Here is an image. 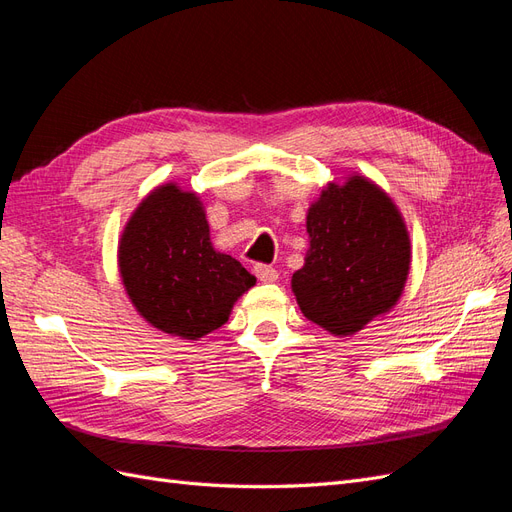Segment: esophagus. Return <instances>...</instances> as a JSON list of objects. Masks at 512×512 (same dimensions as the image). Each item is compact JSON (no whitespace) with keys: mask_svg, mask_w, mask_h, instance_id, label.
Wrapping results in <instances>:
<instances>
[{"mask_svg":"<svg viewBox=\"0 0 512 512\" xmlns=\"http://www.w3.org/2000/svg\"><path fill=\"white\" fill-rule=\"evenodd\" d=\"M254 275L260 282H275L277 280V271L271 265H256Z\"/></svg>","mask_w":512,"mask_h":512,"instance_id":"esophagus-1","label":"esophagus"}]
</instances>
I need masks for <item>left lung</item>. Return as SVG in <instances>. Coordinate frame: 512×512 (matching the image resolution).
Returning a JSON list of instances; mask_svg holds the SVG:
<instances>
[{"instance_id":"left-lung-1","label":"left lung","mask_w":512,"mask_h":512,"mask_svg":"<svg viewBox=\"0 0 512 512\" xmlns=\"http://www.w3.org/2000/svg\"><path fill=\"white\" fill-rule=\"evenodd\" d=\"M307 232L305 265L292 275L307 320L352 335L397 303L410 271V239L378 185L363 177L329 183L307 211Z\"/></svg>"}]
</instances>
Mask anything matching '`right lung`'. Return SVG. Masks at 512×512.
Listing matches in <instances>:
<instances>
[{
    "label": "right lung",
    "instance_id": "obj_1",
    "mask_svg": "<svg viewBox=\"0 0 512 512\" xmlns=\"http://www.w3.org/2000/svg\"><path fill=\"white\" fill-rule=\"evenodd\" d=\"M119 269L134 307L153 327L198 339L220 329L256 277L213 250L200 200L168 183L134 211L119 243Z\"/></svg>",
    "mask_w": 512,
    "mask_h": 512
}]
</instances>
